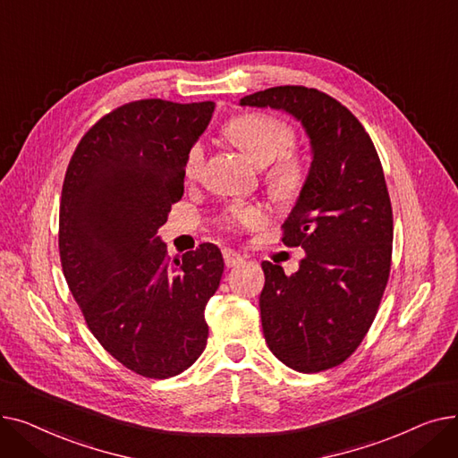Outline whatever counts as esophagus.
<instances>
[{"instance_id": "1", "label": "esophagus", "mask_w": 458, "mask_h": 458, "mask_svg": "<svg viewBox=\"0 0 458 458\" xmlns=\"http://www.w3.org/2000/svg\"><path fill=\"white\" fill-rule=\"evenodd\" d=\"M223 258H225L226 267H239V266H242V263L245 261V258H243L242 254L232 250V249H225V250H223Z\"/></svg>"}]
</instances>
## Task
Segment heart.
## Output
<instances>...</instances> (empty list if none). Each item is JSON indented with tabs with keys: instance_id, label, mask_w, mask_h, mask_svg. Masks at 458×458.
Segmentation results:
<instances>
[{
	"instance_id": "obj_1",
	"label": "heart",
	"mask_w": 458,
	"mask_h": 458,
	"mask_svg": "<svg viewBox=\"0 0 458 458\" xmlns=\"http://www.w3.org/2000/svg\"><path fill=\"white\" fill-rule=\"evenodd\" d=\"M226 133L256 165H269L267 182L275 197L282 200L299 197L308 173L302 157L292 150L295 131L290 124L273 114L247 113L232 118ZM202 163L204 147L202 142H195L185 157V174L197 176ZM266 209L259 204L235 202L225 209L221 221L230 228H259L266 223Z\"/></svg>"
}]
</instances>
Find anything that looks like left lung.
I'll list each match as a JSON object with an SVG mask.
<instances>
[{
  "instance_id": "8db88e82",
  "label": "left lung",
  "mask_w": 458,
  "mask_h": 458,
  "mask_svg": "<svg viewBox=\"0 0 458 458\" xmlns=\"http://www.w3.org/2000/svg\"><path fill=\"white\" fill-rule=\"evenodd\" d=\"M239 106L290 113L311 144L306 183L282 226V243L306 256L292 276L261 263L263 335L295 371L340 366L362 344L390 276L394 215L378 154L358 118L318 89L273 87Z\"/></svg>"
}]
</instances>
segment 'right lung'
<instances>
[{
    "label": "right lung",
    "mask_w": 458,
    "mask_h": 458,
    "mask_svg": "<svg viewBox=\"0 0 458 458\" xmlns=\"http://www.w3.org/2000/svg\"><path fill=\"white\" fill-rule=\"evenodd\" d=\"M215 104L137 100L80 140L61 192V266L89 330L148 378L180 375L208 342L204 310L225 261L204 243L182 258L157 235L183 195L185 157Z\"/></svg>",
    "instance_id": "right-lung-1"
}]
</instances>
